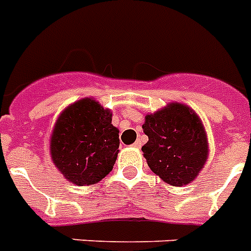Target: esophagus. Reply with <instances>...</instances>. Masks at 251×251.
<instances>
[{
    "label": "esophagus",
    "instance_id": "esophagus-1",
    "mask_svg": "<svg viewBox=\"0 0 251 251\" xmlns=\"http://www.w3.org/2000/svg\"><path fill=\"white\" fill-rule=\"evenodd\" d=\"M132 146L135 147V148H140V147H142V142H140V140H136L135 143L132 144Z\"/></svg>",
    "mask_w": 251,
    "mask_h": 251
}]
</instances>
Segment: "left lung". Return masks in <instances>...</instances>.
Wrapping results in <instances>:
<instances>
[{
    "mask_svg": "<svg viewBox=\"0 0 251 251\" xmlns=\"http://www.w3.org/2000/svg\"><path fill=\"white\" fill-rule=\"evenodd\" d=\"M142 147L151 170L169 184L180 187L199 175L207 158V139L199 116L179 103H172L146 116Z\"/></svg>",
    "mask_w": 251,
    "mask_h": 251,
    "instance_id": "1",
    "label": "left lung"
}]
</instances>
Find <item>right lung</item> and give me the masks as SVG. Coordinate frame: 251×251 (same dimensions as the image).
Segmentation results:
<instances>
[{"label":"right lung","instance_id":"add662e5","mask_svg":"<svg viewBox=\"0 0 251 251\" xmlns=\"http://www.w3.org/2000/svg\"><path fill=\"white\" fill-rule=\"evenodd\" d=\"M119 147V130L112 125V113L86 98L59 116L50 151L55 166L69 182L90 185L113 169Z\"/></svg>","mask_w":251,"mask_h":251}]
</instances>
